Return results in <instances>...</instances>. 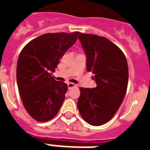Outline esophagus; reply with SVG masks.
<instances>
[{
    "mask_svg": "<svg viewBox=\"0 0 150 150\" xmlns=\"http://www.w3.org/2000/svg\"><path fill=\"white\" fill-rule=\"evenodd\" d=\"M67 86H68L69 89H71V88H76V87H77V85L75 84V83H67Z\"/></svg>",
    "mask_w": 150,
    "mask_h": 150,
    "instance_id": "obj_1",
    "label": "esophagus"
}]
</instances>
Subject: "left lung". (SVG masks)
I'll use <instances>...</instances> for the list:
<instances>
[{"mask_svg":"<svg viewBox=\"0 0 150 150\" xmlns=\"http://www.w3.org/2000/svg\"><path fill=\"white\" fill-rule=\"evenodd\" d=\"M87 57V70L94 74L96 87L80 88L78 109L86 122L100 126L109 121L125 96L129 67L124 53L110 40L89 34H79Z\"/></svg>","mask_w":150,"mask_h":150,"instance_id":"left-lung-1","label":"left lung"}]
</instances>
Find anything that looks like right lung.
<instances>
[{
	"instance_id": "right-lung-1",
	"label": "right lung",
	"mask_w": 150,
	"mask_h": 150,
	"mask_svg": "<svg viewBox=\"0 0 150 150\" xmlns=\"http://www.w3.org/2000/svg\"><path fill=\"white\" fill-rule=\"evenodd\" d=\"M79 35L45 34L25 45L19 54L17 83L22 104L31 117L46 122L57 115L67 91V84L56 81L52 72Z\"/></svg>"
}]
</instances>
